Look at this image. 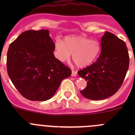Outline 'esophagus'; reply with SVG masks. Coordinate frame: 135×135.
<instances>
[{"label":"esophagus","mask_w":135,"mask_h":135,"mask_svg":"<svg viewBox=\"0 0 135 135\" xmlns=\"http://www.w3.org/2000/svg\"><path fill=\"white\" fill-rule=\"evenodd\" d=\"M71 76H73V77H74V76H77V72L74 71V70H73V71H72V74H71Z\"/></svg>","instance_id":"1"}]
</instances>
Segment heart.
<instances>
[{
    "mask_svg": "<svg viewBox=\"0 0 135 135\" xmlns=\"http://www.w3.org/2000/svg\"><path fill=\"white\" fill-rule=\"evenodd\" d=\"M55 55L61 62L72 58L78 67H85L95 61L100 52V45L96 40L83 36H67L63 42L58 40L54 45Z\"/></svg>",
    "mask_w": 135,
    "mask_h": 135,
    "instance_id": "obj_1",
    "label": "heart"
}]
</instances>
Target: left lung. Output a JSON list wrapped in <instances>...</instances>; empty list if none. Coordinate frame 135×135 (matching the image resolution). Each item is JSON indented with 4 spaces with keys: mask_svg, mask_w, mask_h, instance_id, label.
Returning <instances> with one entry per match:
<instances>
[{
    "mask_svg": "<svg viewBox=\"0 0 135 135\" xmlns=\"http://www.w3.org/2000/svg\"><path fill=\"white\" fill-rule=\"evenodd\" d=\"M100 47L101 52L97 61L78 72L87 81L86 88L80 93L93 100L105 99L116 93L129 69V54L123 40L106 32L100 40Z\"/></svg>",
    "mask_w": 135,
    "mask_h": 135,
    "instance_id": "left-lung-1",
    "label": "left lung"
}]
</instances>
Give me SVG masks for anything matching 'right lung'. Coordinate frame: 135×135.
<instances>
[{
  "mask_svg": "<svg viewBox=\"0 0 135 135\" xmlns=\"http://www.w3.org/2000/svg\"><path fill=\"white\" fill-rule=\"evenodd\" d=\"M48 30L27 31L10 44L7 71L23 97L30 100L51 99L63 79L72 71L55 57L54 45Z\"/></svg>",
  "mask_w": 135,
  "mask_h": 135,
  "instance_id": "obj_1",
  "label": "right lung"
}]
</instances>
